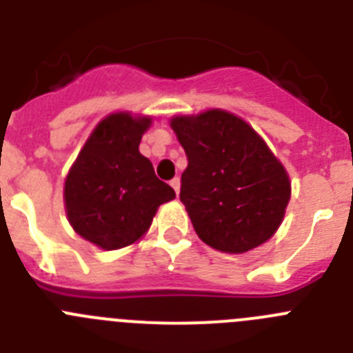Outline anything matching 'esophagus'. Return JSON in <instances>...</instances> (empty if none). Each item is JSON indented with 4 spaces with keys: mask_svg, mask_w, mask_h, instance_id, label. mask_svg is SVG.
<instances>
[{
    "mask_svg": "<svg viewBox=\"0 0 353 353\" xmlns=\"http://www.w3.org/2000/svg\"><path fill=\"white\" fill-rule=\"evenodd\" d=\"M171 187H173L174 192L179 194V192H180V179H179V176H174V179L171 180Z\"/></svg>",
    "mask_w": 353,
    "mask_h": 353,
    "instance_id": "34e87169",
    "label": "esophagus"
}]
</instances>
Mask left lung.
<instances>
[{
    "mask_svg": "<svg viewBox=\"0 0 353 353\" xmlns=\"http://www.w3.org/2000/svg\"><path fill=\"white\" fill-rule=\"evenodd\" d=\"M171 129L187 154L180 201L205 244L242 254L265 244L285 219L292 182L260 134L236 114H179Z\"/></svg>",
    "mask_w": 353,
    "mask_h": 353,
    "instance_id": "left-lung-1",
    "label": "left lung"
}]
</instances>
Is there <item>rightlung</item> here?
<instances>
[{
  "label": "right lung",
  "instance_id": "1",
  "mask_svg": "<svg viewBox=\"0 0 353 353\" xmlns=\"http://www.w3.org/2000/svg\"><path fill=\"white\" fill-rule=\"evenodd\" d=\"M152 118L118 111L102 118L68 170L63 187L74 232L104 251L127 248L145 236L162 203L174 191L155 176L139 154Z\"/></svg>",
  "mask_w": 353,
  "mask_h": 353
}]
</instances>
